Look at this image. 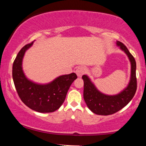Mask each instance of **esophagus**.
I'll list each match as a JSON object with an SVG mask.
<instances>
[{
    "label": "esophagus",
    "instance_id": "1",
    "mask_svg": "<svg viewBox=\"0 0 146 146\" xmlns=\"http://www.w3.org/2000/svg\"><path fill=\"white\" fill-rule=\"evenodd\" d=\"M86 71V68L84 66H79L76 69V73L78 75V76L80 77L82 76L83 74H84Z\"/></svg>",
    "mask_w": 146,
    "mask_h": 146
}]
</instances>
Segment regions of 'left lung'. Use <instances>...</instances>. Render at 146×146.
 Segmentation results:
<instances>
[{
	"instance_id": "1",
	"label": "left lung",
	"mask_w": 146,
	"mask_h": 146,
	"mask_svg": "<svg viewBox=\"0 0 146 146\" xmlns=\"http://www.w3.org/2000/svg\"><path fill=\"white\" fill-rule=\"evenodd\" d=\"M116 44L128 56L131 64L130 80L125 89L117 95H105L97 89L87 75H84L82 76L84 99L88 108L97 115H109L117 113L131 101L136 93V61L123 43L117 41Z\"/></svg>"
}]
</instances>
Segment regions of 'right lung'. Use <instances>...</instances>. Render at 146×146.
Segmentation results:
<instances>
[{"instance_id":"obj_1","label":"right lung","mask_w":146,"mask_h":146,"mask_svg":"<svg viewBox=\"0 0 146 146\" xmlns=\"http://www.w3.org/2000/svg\"><path fill=\"white\" fill-rule=\"evenodd\" d=\"M33 43L26 44L18 52L13 64V80L18 96L27 106L39 113H52L61 106L71 84L78 77L75 73L61 75L46 84L28 80L23 72L22 63L25 52Z\"/></svg>"}]
</instances>
